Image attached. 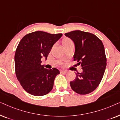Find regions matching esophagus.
<instances>
[{
	"label": "esophagus",
	"instance_id": "obj_1",
	"mask_svg": "<svg viewBox=\"0 0 120 120\" xmlns=\"http://www.w3.org/2000/svg\"><path fill=\"white\" fill-rule=\"evenodd\" d=\"M60 73L66 74L67 73V71H66V70H60Z\"/></svg>",
	"mask_w": 120,
	"mask_h": 120
}]
</instances>
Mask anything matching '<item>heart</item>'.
<instances>
[{
  "mask_svg": "<svg viewBox=\"0 0 120 120\" xmlns=\"http://www.w3.org/2000/svg\"><path fill=\"white\" fill-rule=\"evenodd\" d=\"M71 42V41L70 40V39H67V38L64 39L63 41V45H65V44H68V43H69V42Z\"/></svg>",
  "mask_w": 120,
  "mask_h": 120,
  "instance_id": "heart-1",
  "label": "heart"
}]
</instances>
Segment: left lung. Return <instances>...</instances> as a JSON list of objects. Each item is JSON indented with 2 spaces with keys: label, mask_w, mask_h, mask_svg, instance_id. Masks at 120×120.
Wrapping results in <instances>:
<instances>
[{
  "label": "left lung",
  "mask_w": 120,
  "mask_h": 120,
  "mask_svg": "<svg viewBox=\"0 0 120 120\" xmlns=\"http://www.w3.org/2000/svg\"><path fill=\"white\" fill-rule=\"evenodd\" d=\"M75 45L74 60L81 65L82 72L75 73L76 78L70 82L71 88L80 94H86L96 90L102 79L106 66L103 42L94 34L81 30L65 34Z\"/></svg>",
  "instance_id": "obj_1"
}]
</instances>
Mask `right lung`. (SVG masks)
<instances>
[{"mask_svg":"<svg viewBox=\"0 0 120 120\" xmlns=\"http://www.w3.org/2000/svg\"><path fill=\"white\" fill-rule=\"evenodd\" d=\"M62 34H52L37 31L26 35L21 39L15 55L16 75L23 89L29 94L41 96L51 91L58 69H45L42 57L47 60L53 45Z\"/></svg>","mask_w":120,"mask_h":120,"instance_id":"1","label":"right lung"}]
</instances>
